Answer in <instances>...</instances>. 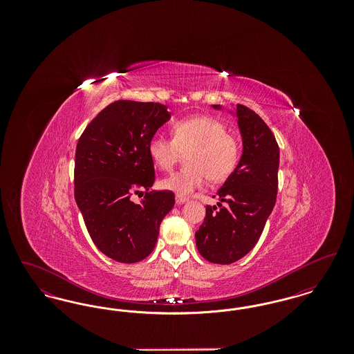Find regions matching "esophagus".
I'll return each mask as SVG.
<instances>
[{
	"label": "esophagus",
	"mask_w": 354,
	"mask_h": 354,
	"mask_svg": "<svg viewBox=\"0 0 354 354\" xmlns=\"http://www.w3.org/2000/svg\"><path fill=\"white\" fill-rule=\"evenodd\" d=\"M175 201H176V204H183V203L187 202L188 199L185 198V196H180V195H176V198H175Z\"/></svg>",
	"instance_id": "1"
}]
</instances>
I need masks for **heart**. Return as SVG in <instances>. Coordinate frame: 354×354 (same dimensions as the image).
I'll use <instances>...</instances> for the list:
<instances>
[{
	"label": "heart",
	"instance_id": "1",
	"mask_svg": "<svg viewBox=\"0 0 354 354\" xmlns=\"http://www.w3.org/2000/svg\"><path fill=\"white\" fill-rule=\"evenodd\" d=\"M171 133L172 139L162 135L152 136L149 143L152 162L159 169L169 171L182 153L189 151L185 156L189 167L163 179L162 188L187 196L202 187L207 176L211 182H220L235 169L239 143L218 119L207 115L179 119L174 122Z\"/></svg>",
	"mask_w": 354,
	"mask_h": 354
}]
</instances>
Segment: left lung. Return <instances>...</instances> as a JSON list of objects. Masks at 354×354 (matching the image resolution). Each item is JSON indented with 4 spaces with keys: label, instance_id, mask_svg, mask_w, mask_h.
Returning a JSON list of instances; mask_svg holds the SVG:
<instances>
[{
    "label": "left lung",
    "instance_id": "left-lung-1",
    "mask_svg": "<svg viewBox=\"0 0 354 354\" xmlns=\"http://www.w3.org/2000/svg\"><path fill=\"white\" fill-rule=\"evenodd\" d=\"M212 107L221 109L219 104ZM236 117L243 139L240 162L218 191L220 208L207 205L195 234L198 251L215 264L235 263L252 250L277 195L280 150L274 135L247 106L236 104Z\"/></svg>",
    "mask_w": 354,
    "mask_h": 354
}]
</instances>
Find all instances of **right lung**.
Instances as JSON below:
<instances>
[{"label": "right lung", "mask_w": 354, "mask_h": 354, "mask_svg": "<svg viewBox=\"0 0 354 354\" xmlns=\"http://www.w3.org/2000/svg\"><path fill=\"white\" fill-rule=\"evenodd\" d=\"M169 119L167 106L115 101L81 135L75 150L74 196L97 248L119 263H138L152 252L172 191H150L155 169L149 143ZM145 191L139 205L134 193Z\"/></svg>", "instance_id": "1"}]
</instances>
